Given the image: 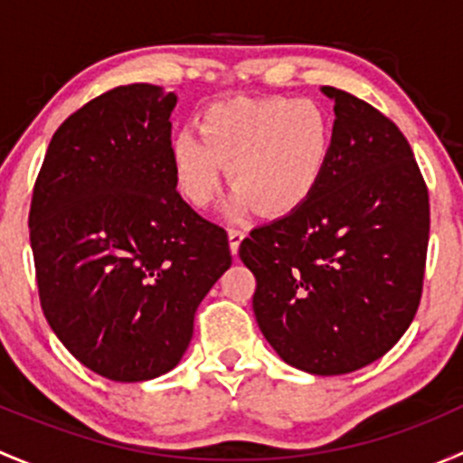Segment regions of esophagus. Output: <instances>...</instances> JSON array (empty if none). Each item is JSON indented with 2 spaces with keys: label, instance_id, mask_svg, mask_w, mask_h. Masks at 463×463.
Returning <instances> with one entry per match:
<instances>
[{
  "label": "esophagus",
  "instance_id": "1",
  "mask_svg": "<svg viewBox=\"0 0 463 463\" xmlns=\"http://www.w3.org/2000/svg\"><path fill=\"white\" fill-rule=\"evenodd\" d=\"M244 237H246V232L241 231V228H231V231H228V240H231L232 255H237V250H240V244Z\"/></svg>",
  "mask_w": 463,
  "mask_h": 463
}]
</instances>
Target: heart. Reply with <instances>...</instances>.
Instances as JSON below:
<instances>
[{"instance_id":"obj_1","label":"heart","mask_w":463,"mask_h":463,"mask_svg":"<svg viewBox=\"0 0 463 463\" xmlns=\"http://www.w3.org/2000/svg\"><path fill=\"white\" fill-rule=\"evenodd\" d=\"M197 129L199 138L179 134L170 145L175 185L194 208L213 203L226 165L240 208L282 217L314 194L329 163L331 125L314 100L217 102Z\"/></svg>"}]
</instances>
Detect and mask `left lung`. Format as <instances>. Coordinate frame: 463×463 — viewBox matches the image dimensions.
I'll return each mask as SVG.
<instances>
[{
    "mask_svg": "<svg viewBox=\"0 0 463 463\" xmlns=\"http://www.w3.org/2000/svg\"><path fill=\"white\" fill-rule=\"evenodd\" d=\"M334 98V137L318 188L293 213L250 231L240 258L253 311L284 363L349 374L390 352L419 309L430 199L412 147L370 102Z\"/></svg>",
    "mask_w": 463,
    "mask_h": 463,
    "instance_id": "left-lung-1",
    "label": "left lung"
}]
</instances>
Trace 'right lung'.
Wrapping results in <instances>:
<instances>
[{"instance_id": "add662e5", "label": "right lung", "mask_w": 463, "mask_h": 463, "mask_svg": "<svg viewBox=\"0 0 463 463\" xmlns=\"http://www.w3.org/2000/svg\"><path fill=\"white\" fill-rule=\"evenodd\" d=\"M175 93L120 85L58 128L29 213L40 305L96 374L138 383L170 372L194 314L232 264L222 226L176 193Z\"/></svg>"}]
</instances>
